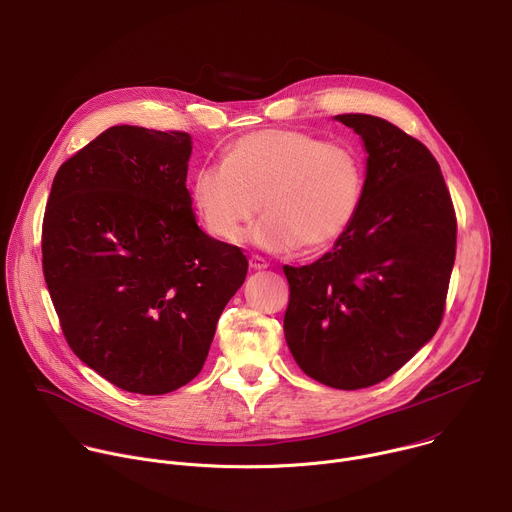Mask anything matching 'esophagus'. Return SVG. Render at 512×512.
I'll return each instance as SVG.
<instances>
[{
    "label": "esophagus",
    "instance_id": "34e87169",
    "mask_svg": "<svg viewBox=\"0 0 512 512\" xmlns=\"http://www.w3.org/2000/svg\"><path fill=\"white\" fill-rule=\"evenodd\" d=\"M250 268H254V270H264V268H268V260L262 258V256H258V254H252V258H250Z\"/></svg>",
    "mask_w": 512,
    "mask_h": 512
}]
</instances>
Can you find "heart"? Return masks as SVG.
Instances as JSON below:
<instances>
[{
  "label": "heart",
  "mask_w": 512,
  "mask_h": 512,
  "mask_svg": "<svg viewBox=\"0 0 512 512\" xmlns=\"http://www.w3.org/2000/svg\"><path fill=\"white\" fill-rule=\"evenodd\" d=\"M365 183L357 147L294 129H262L228 145L222 165L195 171L191 201L218 240L238 242L260 208L266 216L250 234L254 244L321 248L351 228Z\"/></svg>",
  "instance_id": "b5f03b06"
}]
</instances>
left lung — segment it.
<instances>
[{"instance_id":"1","label":"left lung","mask_w":512,"mask_h":512,"mask_svg":"<svg viewBox=\"0 0 512 512\" xmlns=\"http://www.w3.org/2000/svg\"><path fill=\"white\" fill-rule=\"evenodd\" d=\"M361 135V210L331 252L284 266V337L298 367L335 389L371 387L438 331L456 258V212L430 149L393 123L337 115Z\"/></svg>"}]
</instances>
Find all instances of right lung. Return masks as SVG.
Wrapping results in <instances>:
<instances>
[{
  "label": "right lung",
  "instance_id": "add662e5",
  "mask_svg": "<svg viewBox=\"0 0 512 512\" xmlns=\"http://www.w3.org/2000/svg\"><path fill=\"white\" fill-rule=\"evenodd\" d=\"M191 137L111 127L66 159L42 222V270L74 355L113 385L163 395L206 363L246 280L242 248L195 224Z\"/></svg>",
  "mask_w": 512,
  "mask_h": 512
}]
</instances>
